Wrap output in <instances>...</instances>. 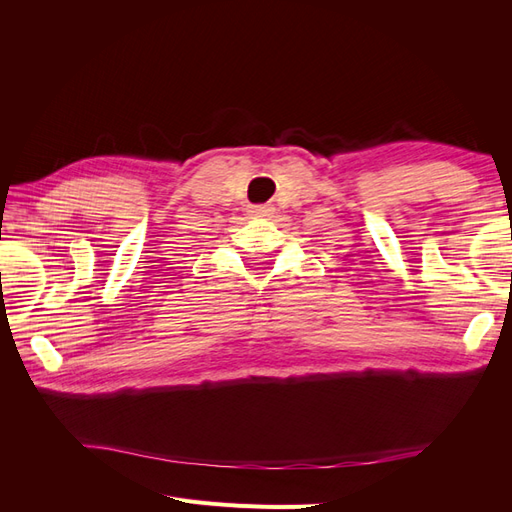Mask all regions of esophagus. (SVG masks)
Here are the masks:
<instances>
[{"label":"esophagus","mask_w":512,"mask_h":512,"mask_svg":"<svg viewBox=\"0 0 512 512\" xmlns=\"http://www.w3.org/2000/svg\"><path fill=\"white\" fill-rule=\"evenodd\" d=\"M273 211H275V209H273L271 205H256V207H252V209H250V213L254 215V218H262V220L271 218Z\"/></svg>","instance_id":"34e87169"}]
</instances>
